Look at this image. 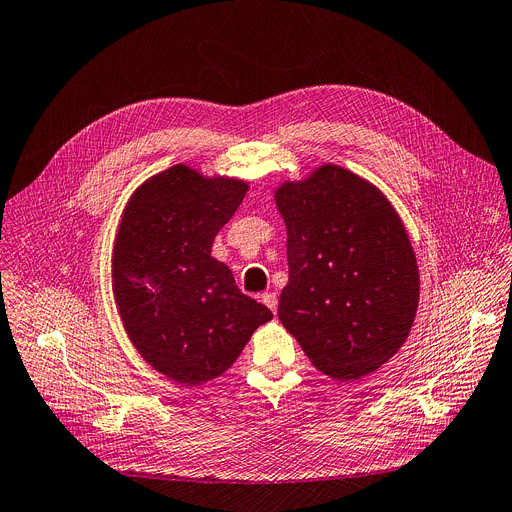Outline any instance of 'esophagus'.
<instances>
[{
  "label": "esophagus",
  "instance_id": "34e87169",
  "mask_svg": "<svg viewBox=\"0 0 512 512\" xmlns=\"http://www.w3.org/2000/svg\"><path fill=\"white\" fill-rule=\"evenodd\" d=\"M260 301H262L272 313H277V307H279V297H277V293L266 291V293L260 295Z\"/></svg>",
  "mask_w": 512,
  "mask_h": 512
}]
</instances>
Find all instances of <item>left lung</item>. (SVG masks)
<instances>
[{"mask_svg": "<svg viewBox=\"0 0 512 512\" xmlns=\"http://www.w3.org/2000/svg\"><path fill=\"white\" fill-rule=\"evenodd\" d=\"M287 225L289 283L279 320L311 365L355 381L404 346L420 299L408 231L369 180L322 164L274 190Z\"/></svg>", "mask_w": 512, "mask_h": 512, "instance_id": "obj_1", "label": "left lung"}]
</instances>
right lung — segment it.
<instances>
[{
  "label": "right lung",
  "mask_w": 512,
  "mask_h": 512,
  "mask_svg": "<svg viewBox=\"0 0 512 512\" xmlns=\"http://www.w3.org/2000/svg\"><path fill=\"white\" fill-rule=\"evenodd\" d=\"M248 188L176 164L137 186L123 209L112 248L114 303L145 363L180 385L223 375L272 320L211 256Z\"/></svg>",
  "instance_id": "right-lung-1"
}]
</instances>
